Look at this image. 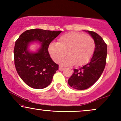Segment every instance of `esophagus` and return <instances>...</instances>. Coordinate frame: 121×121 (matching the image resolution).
Wrapping results in <instances>:
<instances>
[{
	"instance_id": "1",
	"label": "esophagus",
	"mask_w": 121,
	"mask_h": 121,
	"mask_svg": "<svg viewBox=\"0 0 121 121\" xmlns=\"http://www.w3.org/2000/svg\"><path fill=\"white\" fill-rule=\"evenodd\" d=\"M64 70V68H62V67H59V70H60V71H62V70Z\"/></svg>"
}]
</instances>
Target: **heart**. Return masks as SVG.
<instances>
[{
    "label": "heart",
    "instance_id": "heart-1",
    "mask_svg": "<svg viewBox=\"0 0 121 121\" xmlns=\"http://www.w3.org/2000/svg\"><path fill=\"white\" fill-rule=\"evenodd\" d=\"M95 48L94 39L89 35L80 32H70L61 36L58 43H52L48 51L55 62L61 61L64 66L74 65L80 66L87 63L92 57Z\"/></svg>",
    "mask_w": 121,
    "mask_h": 121
}]
</instances>
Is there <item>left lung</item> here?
Segmentation results:
<instances>
[{"mask_svg":"<svg viewBox=\"0 0 121 121\" xmlns=\"http://www.w3.org/2000/svg\"><path fill=\"white\" fill-rule=\"evenodd\" d=\"M94 39L95 48L91 61L80 69H74L69 78L70 86L77 90L86 89L92 86L102 74L106 62L107 45L102 38L97 33L87 30Z\"/></svg>","mask_w":121,"mask_h":121,"instance_id":"1","label":"left lung"}]
</instances>
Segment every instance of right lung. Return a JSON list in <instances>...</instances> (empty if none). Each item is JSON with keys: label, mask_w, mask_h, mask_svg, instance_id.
<instances>
[{"label": "right lung", "mask_w": 121, "mask_h": 121, "mask_svg": "<svg viewBox=\"0 0 121 121\" xmlns=\"http://www.w3.org/2000/svg\"><path fill=\"white\" fill-rule=\"evenodd\" d=\"M61 32V30H29L21 34L15 42V68L20 78L29 86L39 89L51 84L59 65L50 57L48 47ZM36 40L42 43L41 48L36 53L29 52L27 49L29 43Z\"/></svg>", "instance_id": "1"}]
</instances>
